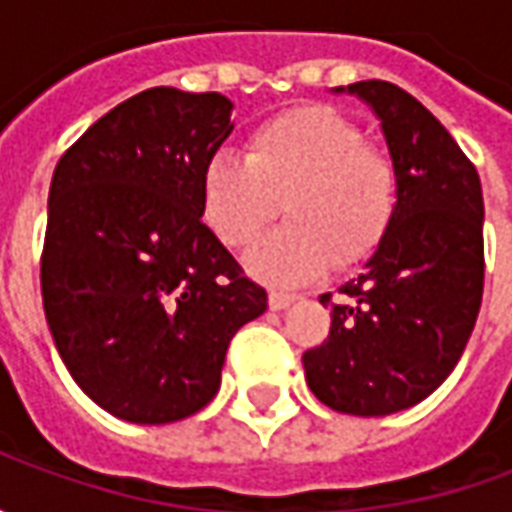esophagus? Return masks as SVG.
I'll list each match as a JSON object with an SVG mask.
<instances>
[{
  "label": "esophagus",
  "mask_w": 512,
  "mask_h": 512,
  "mask_svg": "<svg viewBox=\"0 0 512 512\" xmlns=\"http://www.w3.org/2000/svg\"><path fill=\"white\" fill-rule=\"evenodd\" d=\"M299 299V296H296V293H282V290H271V293H268V307H271V310H288L290 304H293V301Z\"/></svg>",
  "instance_id": "esophagus-1"
}]
</instances>
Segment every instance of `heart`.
Instances as JSON below:
<instances>
[{
  "label": "heart",
  "mask_w": 512,
  "mask_h": 512,
  "mask_svg": "<svg viewBox=\"0 0 512 512\" xmlns=\"http://www.w3.org/2000/svg\"><path fill=\"white\" fill-rule=\"evenodd\" d=\"M205 224L230 249H246L277 219L288 224L246 255L271 285H299L332 266H354L395 222L400 175L354 120L329 106L290 109L257 126L246 158L219 153L200 178Z\"/></svg>",
  "instance_id": "obj_1"
}]
</instances>
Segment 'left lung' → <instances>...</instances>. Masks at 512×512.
<instances>
[{"mask_svg":"<svg viewBox=\"0 0 512 512\" xmlns=\"http://www.w3.org/2000/svg\"><path fill=\"white\" fill-rule=\"evenodd\" d=\"M381 123L400 175L395 222L340 285L329 340L301 356L312 395L354 417L417 406L458 365L483 301V189L450 131L397 84L334 87Z\"/></svg>","mask_w":512,"mask_h":512,"instance_id":"left-lung-1","label":"left lung"}]
</instances>
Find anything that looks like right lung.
Masks as SVG:
<instances>
[{"label":"right lung","mask_w":512,"mask_h":512,"mask_svg":"<svg viewBox=\"0 0 512 512\" xmlns=\"http://www.w3.org/2000/svg\"><path fill=\"white\" fill-rule=\"evenodd\" d=\"M230 115L219 93L153 87L93 123L54 169L46 323L73 381L117 419L167 425L208 406L233 334L268 307L202 224V169Z\"/></svg>","instance_id":"add662e5"}]
</instances>
